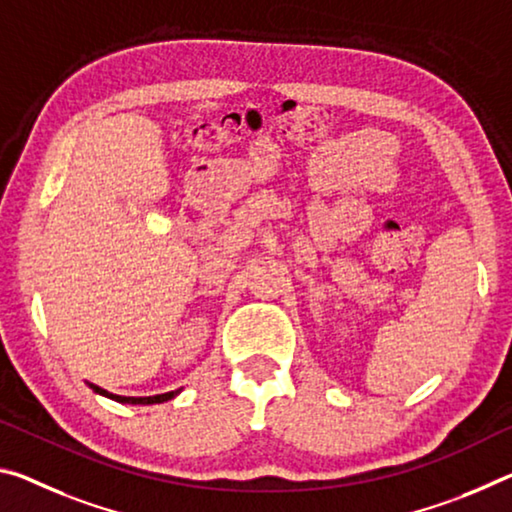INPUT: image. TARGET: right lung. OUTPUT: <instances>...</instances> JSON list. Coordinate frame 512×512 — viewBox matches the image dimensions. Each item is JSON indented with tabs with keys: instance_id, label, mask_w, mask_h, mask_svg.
Masks as SVG:
<instances>
[{
	"instance_id": "add662e5",
	"label": "right lung",
	"mask_w": 512,
	"mask_h": 512,
	"mask_svg": "<svg viewBox=\"0 0 512 512\" xmlns=\"http://www.w3.org/2000/svg\"><path fill=\"white\" fill-rule=\"evenodd\" d=\"M91 389L93 392H97V394H102V396H109V399H113V401H118V403H139V405H150V403H164V401H170L173 399V396L177 394V392H166V394H157V396H116V394H109V392H104L102 387H95V385H91Z\"/></svg>"
}]
</instances>
